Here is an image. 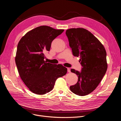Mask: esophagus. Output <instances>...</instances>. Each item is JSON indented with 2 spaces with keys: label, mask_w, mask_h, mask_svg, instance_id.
<instances>
[{
  "label": "esophagus",
  "mask_w": 121,
  "mask_h": 121,
  "mask_svg": "<svg viewBox=\"0 0 121 121\" xmlns=\"http://www.w3.org/2000/svg\"><path fill=\"white\" fill-rule=\"evenodd\" d=\"M67 72H69V73H70V72H71L70 68H69V67H68V68H67Z\"/></svg>",
  "instance_id": "obj_1"
}]
</instances>
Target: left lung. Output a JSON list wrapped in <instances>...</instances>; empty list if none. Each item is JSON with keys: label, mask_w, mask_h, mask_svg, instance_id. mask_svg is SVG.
<instances>
[{"label": "left lung", "mask_w": 121, "mask_h": 121, "mask_svg": "<svg viewBox=\"0 0 121 121\" xmlns=\"http://www.w3.org/2000/svg\"><path fill=\"white\" fill-rule=\"evenodd\" d=\"M75 56H80V72L71 69L78 77L77 83L70 91L79 96L87 95L96 89L107 69L106 52L99 41L84 28H71L65 32Z\"/></svg>", "instance_id": "8db88e82"}]
</instances>
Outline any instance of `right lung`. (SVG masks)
<instances>
[{
	"instance_id": "add662e5",
	"label": "right lung",
	"mask_w": 121,
	"mask_h": 121,
	"mask_svg": "<svg viewBox=\"0 0 121 121\" xmlns=\"http://www.w3.org/2000/svg\"><path fill=\"white\" fill-rule=\"evenodd\" d=\"M64 30L41 26L26 33L18 43L15 57L17 69L24 83L34 93L50 92L56 80L67 73L63 65L44 60V53L50 51L52 42Z\"/></svg>"
}]
</instances>
